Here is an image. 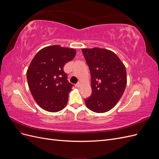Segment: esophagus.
I'll use <instances>...</instances> for the list:
<instances>
[{"instance_id": "obj_1", "label": "esophagus", "mask_w": 159, "mask_h": 159, "mask_svg": "<svg viewBox=\"0 0 159 159\" xmlns=\"http://www.w3.org/2000/svg\"><path fill=\"white\" fill-rule=\"evenodd\" d=\"M80 86H81V83H80V82H78V84H75V87H76V88H80Z\"/></svg>"}]
</instances>
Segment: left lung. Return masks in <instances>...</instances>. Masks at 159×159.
Listing matches in <instances>:
<instances>
[{"mask_svg":"<svg viewBox=\"0 0 159 159\" xmlns=\"http://www.w3.org/2000/svg\"><path fill=\"white\" fill-rule=\"evenodd\" d=\"M82 51L91 74L92 93L84 99L87 107L95 113L111 109L121 98L127 85L125 66L112 51L93 48Z\"/></svg>","mask_w":159,"mask_h":159,"instance_id":"obj_1","label":"left lung"}]
</instances>
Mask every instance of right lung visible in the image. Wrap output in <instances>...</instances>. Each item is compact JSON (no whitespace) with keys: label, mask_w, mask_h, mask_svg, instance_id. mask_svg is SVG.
Listing matches in <instances>:
<instances>
[{"label":"right lung","mask_w":159,"mask_h":159,"mask_svg":"<svg viewBox=\"0 0 159 159\" xmlns=\"http://www.w3.org/2000/svg\"><path fill=\"white\" fill-rule=\"evenodd\" d=\"M76 51L58 45L44 48L34 57L26 72L28 87L39 106L49 112L63 109L73 85L64 66L74 58Z\"/></svg>","instance_id":"right-lung-1"}]
</instances>
